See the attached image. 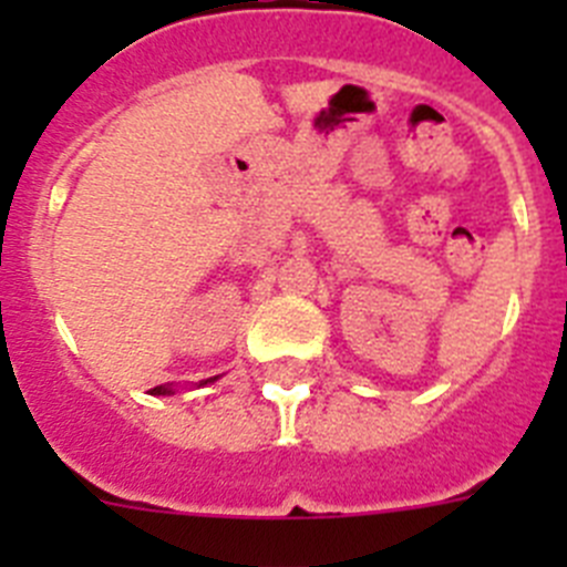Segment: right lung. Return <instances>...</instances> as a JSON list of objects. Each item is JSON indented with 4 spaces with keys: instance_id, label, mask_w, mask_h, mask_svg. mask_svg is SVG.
<instances>
[{
    "instance_id": "obj_1",
    "label": "right lung",
    "mask_w": 567,
    "mask_h": 567,
    "mask_svg": "<svg viewBox=\"0 0 567 567\" xmlns=\"http://www.w3.org/2000/svg\"><path fill=\"white\" fill-rule=\"evenodd\" d=\"M213 380H218V378H209V380H202V385H207V383H213ZM150 394H175V389L173 385H155V389H150Z\"/></svg>"
}]
</instances>
